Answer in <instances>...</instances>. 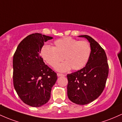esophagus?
I'll use <instances>...</instances> for the list:
<instances>
[{
	"mask_svg": "<svg viewBox=\"0 0 122 122\" xmlns=\"http://www.w3.org/2000/svg\"><path fill=\"white\" fill-rule=\"evenodd\" d=\"M57 76H65V75L62 74L57 73Z\"/></svg>",
	"mask_w": 122,
	"mask_h": 122,
	"instance_id": "esophagus-1",
	"label": "esophagus"
}]
</instances>
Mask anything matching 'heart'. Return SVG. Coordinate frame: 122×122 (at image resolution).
<instances>
[{
	"label": "heart",
	"instance_id": "heart-1",
	"mask_svg": "<svg viewBox=\"0 0 122 122\" xmlns=\"http://www.w3.org/2000/svg\"><path fill=\"white\" fill-rule=\"evenodd\" d=\"M54 46L44 45L40 51L45 61L54 67L63 59V63L56 66L60 72H66L71 68L79 70L85 66L91 55V46L86 41H78L70 37H66L54 41Z\"/></svg>",
	"mask_w": 122,
	"mask_h": 122
}]
</instances>
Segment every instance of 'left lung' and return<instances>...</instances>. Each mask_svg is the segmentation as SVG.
I'll return each instance as SVG.
<instances>
[{
  "label": "left lung",
  "instance_id": "obj_1",
  "mask_svg": "<svg viewBox=\"0 0 122 122\" xmlns=\"http://www.w3.org/2000/svg\"><path fill=\"white\" fill-rule=\"evenodd\" d=\"M78 37L86 39L91 46L88 62L80 70L68 74L67 96L70 101L79 105L93 102L104 89L109 67L104 50L97 42L87 35Z\"/></svg>",
  "mask_w": 122,
  "mask_h": 122
}]
</instances>
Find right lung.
Returning <instances> with one entry per match:
<instances>
[{
    "label": "right lung",
    "mask_w": 122,
    "mask_h": 122,
    "mask_svg": "<svg viewBox=\"0 0 122 122\" xmlns=\"http://www.w3.org/2000/svg\"><path fill=\"white\" fill-rule=\"evenodd\" d=\"M52 37L41 33L28 36L17 46L13 56V83L18 95L24 103L39 107L50 100L57 74L40 56L45 42Z\"/></svg>",
    "instance_id": "1"
}]
</instances>
